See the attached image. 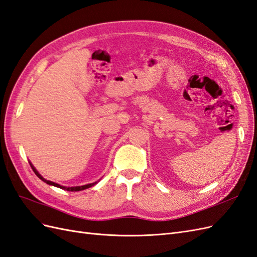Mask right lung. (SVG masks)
I'll return each instance as SVG.
<instances>
[{
	"label": "right lung",
	"instance_id": "add662e5",
	"mask_svg": "<svg viewBox=\"0 0 257 257\" xmlns=\"http://www.w3.org/2000/svg\"><path fill=\"white\" fill-rule=\"evenodd\" d=\"M30 164H31V163H30ZM31 167H32V169H33V172L35 173V175H36L38 178H40V179H42V180H43L44 182H46L47 184H50V185H53V186H57V188H60V189H62V190L72 191V192H77V191H82V190H85V189H88V188H91V186H93L94 184H96V182H94V183L85 184V185H81V186H73V188H66V186H62V185H60V184H58V183H54V182H52V181L46 180V179H44L40 174H38V173L36 172V169L32 166V164H31Z\"/></svg>",
	"mask_w": 257,
	"mask_h": 257
}]
</instances>
